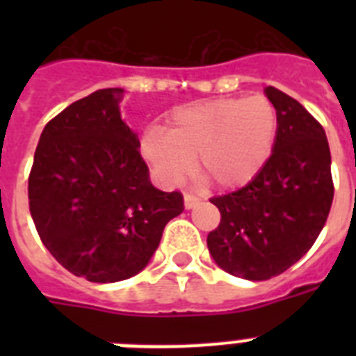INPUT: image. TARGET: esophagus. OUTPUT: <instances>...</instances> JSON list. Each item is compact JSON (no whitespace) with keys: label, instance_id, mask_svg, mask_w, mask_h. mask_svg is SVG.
I'll return each instance as SVG.
<instances>
[{"label":"esophagus","instance_id":"1","mask_svg":"<svg viewBox=\"0 0 356 356\" xmlns=\"http://www.w3.org/2000/svg\"><path fill=\"white\" fill-rule=\"evenodd\" d=\"M197 203H200V200H197L195 195L184 194V207H186V209H194V207L197 205Z\"/></svg>","mask_w":356,"mask_h":356}]
</instances>
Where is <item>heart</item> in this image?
I'll use <instances>...</instances> for the list:
<instances>
[{"label":"heart","instance_id":"heart-1","mask_svg":"<svg viewBox=\"0 0 356 356\" xmlns=\"http://www.w3.org/2000/svg\"><path fill=\"white\" fill-rule=\"evenodd\" d=\"M279 114L264 96L220 97L179 108L166 131L147 129L140 151L164 186H177L194 166L218 190L249 184L270 162Z\"/></svg>","mask_w":356,"mask_h":356}]
</instances>
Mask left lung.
<instances>
[{
    "instance_id": "1",
    "label": "left lung",
    "mask_w": 356,
    "mask_h": 356,
    "mask_svg": "<svg viewBox=\"0 0 356 356\" xmlns=\"http://www.w3.org/2000/svg\"><path fill=\"white\" fill-rule=\"evenodd\" d=\"M264 92L279 114L273 155L251 183L212 197L222 220L207 236L216 264L248 281H266L296 264L320 236L334 195L321 123L284 92Z\"/></svg>"
}]
</instances>
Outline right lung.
<instances>
[{
	"label": "right lung",
	"mask_w": 356,
	"mask_h": 356,
	"mask_svg": "<svg viewBox=\"0 0 356 356\" xmlns=\"http://www.w3.org/2000/svg\"><path fill=\"white\" fill-rule=\"evenodd\" d=\"M123 88H103L49 120L29 173V211L42 243L74 275H136L183 212L181 192L149 181L138 136L120 116Z\"/></svg>",
	"instance_id": "obj_1"
}]
</instances>
